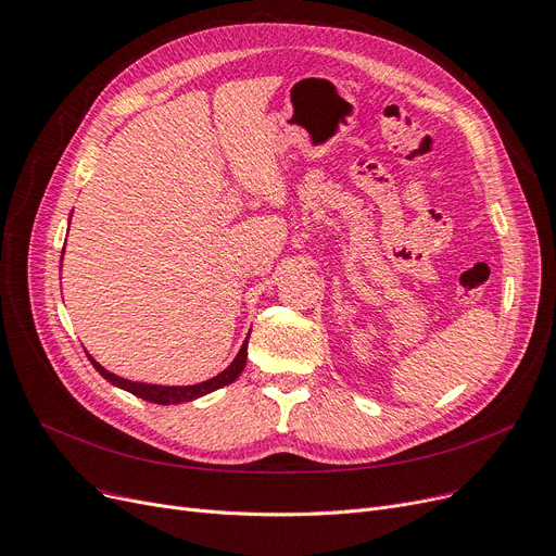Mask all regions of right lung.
I'll return each mask as SVG.
<instances>
[{
	"mask_svg": "<svg viewBox=\"0 0 556 556\" xmlns=\"http://www.w3.org/2000/svg\"><path fill=\"white\" fill-rule=\"evenodd\" d=\"M62 253H64V249H62ZM247 345H249V337H247V341L242 343V348H240L238 356L233 358L231 366H228L224 372H219L217 377H213V379H208V381H202V383H194V386H154V383L129 381V379L116 377L114 372L105 370L101 364L93 362V358H91L89 354H87V356H89L91 366H93L98 372H101L110 383H114V386L127 390V393H132V395L141 397V400H146V402L166 406V404L192 402V400H198V397H204V395L213 393V390H217V388H222V386L233 383V381L240 377V372L244 370V366H247Z\"/></svg>",
	"mask_w": 556,
	"mask_h": 556,
	"instance_id": "obj_1",
	"label": "right lung"
}]
</instances>
